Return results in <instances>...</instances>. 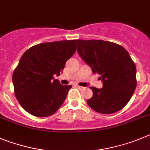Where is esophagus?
<instances>
[{
	"mask_svg": "<svg viewBox=\"0 0 150 150\" xmlns=\"http://www.w3.org/2000/svg\"><path fill=\"white\" fill-rule=\"evenodd\" d=\"M77 87H78V89H79V90H83V89H85V87H81V86H77Z\"/></svg>",
	"mask_w": 150,
	"mask_h": 150,
	"instance_id": "esophagus-1",
	"label": "esophagus"
}]
</instances>
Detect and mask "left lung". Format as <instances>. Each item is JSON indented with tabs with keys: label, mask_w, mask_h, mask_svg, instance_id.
Instances as JSON below:
<instances>
[{
	"label": "left lung",
	"mask_w": 150,
	"mask_h": 150,
	"mask_svg": "<svg viewBox=\"0 0 150 150\" xmlns=\"http://www.w3.org/2000/svg\"><path fill=\"white\" fill-rule=\"evenodd\" d=\"M77 52L100 75L103 87H90L93 96L87 101L95 111L104 114L120 110L129 102L137 86L136 67L128 52L116 43L104 40H76Z\"/></svg>",
	"instance_id": "obj_1"
}]
</instances>
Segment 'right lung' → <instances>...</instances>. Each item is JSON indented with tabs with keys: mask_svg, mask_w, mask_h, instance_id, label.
Listing matches in <instances>:
<instances>
[{
	"mask_svg": "<svg viewBox=\"0 0 150 150\" xmlns=\"http://www.w3.org/2000/svg\"><path fill=\"white\" fill-rule=\"evenodd\" d=\"M76 51L75 40L40 43L21 56L13 74L15 95L21 107L35 117L52 115L65 101L71 85H62L59 76Z\"/></svg>",
	"mask_w": 150,
	"mask_h": 150,
	"instance_id": "right-lung-1",
	"label": "right lung"
}]
</instances>
